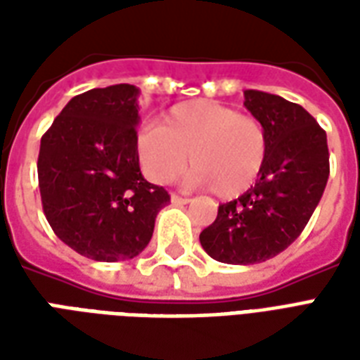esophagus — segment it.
<instances>
[{"mask_svg": "<svg viewBox=\"0 0 360 360\" xmlns=\"http://www.w3.org/2000/svg\"><path fill=\"white\" fill-rule=\"evenodd\" d=\"M172 202L177 204V206H183V204H188V202H191V200H188L187 196H179V195H175V193H173V195H172Z\"/></svg>", "mask_w": 360, "mask_h": 360, "instance_id": "obj_1", "label": "esophagus"}]
</instances>
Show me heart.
I'll return each mask as SVG.
<instances>
[{"label": "heart", "instance_id": "obj_1", "mask_svg": "<svg viewBox=\"0 0 360 360\" xmlns=\"http://www.w3.org/2000/svg\"><path fill=\"white\" fill-rule=\"evenodd\" d=\"M146 177L169 183L187 165L191 185H210L214 195L235 198L247 193L262 172L268 154L264 125L252 115L208 100L173 105L136 141Z\"/></svg>", "mask_w": 360, "mask_h": 360}]
</instances>
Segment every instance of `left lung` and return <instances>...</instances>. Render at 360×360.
Wrapping results in <instances>:
<instances>
[{
  "instance_id": "obj_1",
  "label": "left lung",
  "mask_w": 360,
  "mask_h": 360,
  "mask_svg": "<svg viewBox=\"0 0 360 360\" xmlns=\"http://www.w3.org/2000/svg\"><path fill=\"white\" fill-rule=\"evenodd\" d=\"M245 108L264 125L268 154L257 183L200 233L218 262H266L302 233L324 195L330 175L326 131L302 105L281 96L245 90Z\"/></svg>"
}]
</instances>
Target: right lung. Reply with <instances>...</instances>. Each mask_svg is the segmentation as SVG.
<instances>
[{"label": "right lung", "instance_id": "1", "mask_svg": "<svg viewBox=\"0 0 360 360\" xmlns=\"http://www.w3.org/2000/svg\"><path fill=\"white\" fill-rule=\"evenodd\" d=\"M136 98L133 84L75 96L40 142L46 219L67 247L98 262L141 255L169 202L167 191L141 173Z\"/></svg>", "mask_w": 360, "mask_h": 360}]
</instances>
